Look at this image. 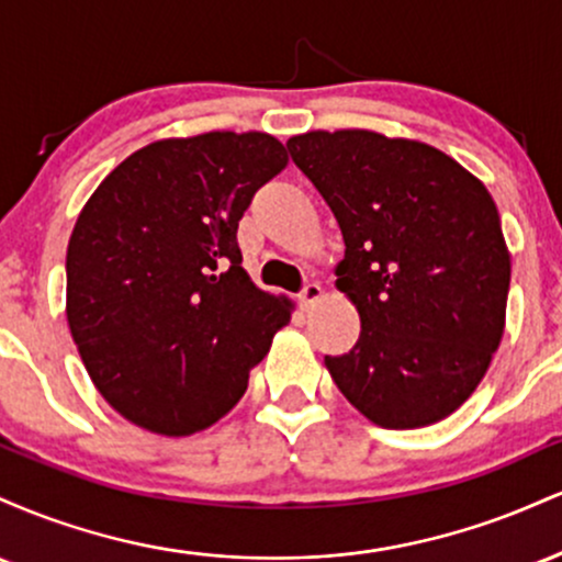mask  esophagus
Returning <instances> with one entry per match:
<instances>
[{
    "label": "esophagus",
    "instance_id": "esophagus-1",
    "mask_svg": "<svg viewBox=\"0 0 562 562\" xmlns=\"http://www.w3.org/2000/svg\"><path fill=\"white\" fill-rule=\"evenodd\" d=\"M319 299H322V288L317 285V282H306V285H303V290L299 293V303L303 308H312Z\"/></svg>",
    "mask_w": 562,
    "mask_h": 562
}]
</instances>
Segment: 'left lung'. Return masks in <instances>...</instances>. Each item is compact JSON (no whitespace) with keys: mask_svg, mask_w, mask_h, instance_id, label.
Listing matches in <instances>:
<instances>
[{"mask_svg":"<svg viewBox=\"0 0 562 562\" xmlns=\"http://www.w3.org/2000/svg\"><path fill=\"white\" fill-rule=\"evenodd\" d=\"M346 243L340 293L357 346L325 357L340 393L380 428H423L479 389L505 333L509 250L492 195L417 139L367 128L288 139Z\"/></svg>","mask_w":562,"mask_h":562,"instance_id":"8db88e82","label":"left lung"}]
</instances>
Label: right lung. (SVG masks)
I'll list each match as a JSON object with an SVG mask.
<instances>
[{
	"instance_id": "obj_1",
	"label": "right lung",
	"mask_w": 562,
	"mask_h": 562,
	"mask_svg": "<svg viewBox=\"0 0 562 562\" xmlns=\"http://www.w3.org/2000/svg\"><path fill=\"white\" fill-rule=\"evenodd\" d=\"M288 166L263 132L158 139L102 179L66 256L68 327L97 391L160 436L222 420L293 303L250 282L237 224Z\"/></svg>"
}]
</instances>
